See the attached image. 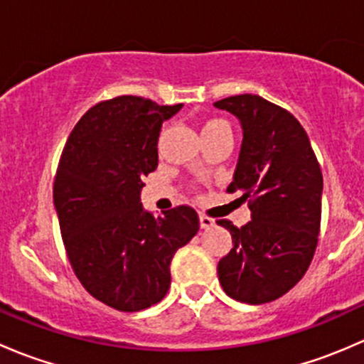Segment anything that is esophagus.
I'll list each match as a JSON object with an SVG mask.
<instances>
[{
  "mask_svg": "<svg viewBox=\"0 0 364 364\" xmlns=\"http://www.w3.org/2000/svg\"><path fill=\"white\" fill-rule=\"evenodd\" d=\"M199 222H200V227H203V229H209V227L215 225V220L208 215H199Z\"/></svg>",
  "mask_w": 364,
  "mask_h": 364,
  "instance_id": "obj_1",
  "label": "esophagus"
}]
</instances>
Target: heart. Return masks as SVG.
Here are the masks:
<instances>
[{"label":"heart","instance_id":"b5f03b06","mask_svg":"<svg viewBox=\"0 0 364 364\" xmlns=\"http://www.w3.org/2000/svg\"><path fill=\"white\" fill-rule=\"evenodd\" d=\"M222 124H227L225 121H222V119H211V121H208V123L204 124L203 127V130L204 128H215V127H222Z\"/></svg>","mask_w":364,"mask_h":364}]
</instances>
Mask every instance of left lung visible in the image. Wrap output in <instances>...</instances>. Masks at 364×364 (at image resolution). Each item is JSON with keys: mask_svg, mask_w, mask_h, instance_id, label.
<instances>
[{"mask_svg": "<svg viewBox=\"0 0 364 364\" xmlns=\"http://www.w3.org/2000/svg\"><path fill=\"white\" fill-rule=\"evenodd\" d=\"M241 121L243 144L227 192H241L252 220L236 227L232 250L218 262V280L232 299L262 304L304 277L321 232L322 172L299 121L259 95L215 102Z\"/></svg>", "mask_w": 364, "mask_h": 364, "instance_id": "obj_1", "label": "left lung"}]
</instances>
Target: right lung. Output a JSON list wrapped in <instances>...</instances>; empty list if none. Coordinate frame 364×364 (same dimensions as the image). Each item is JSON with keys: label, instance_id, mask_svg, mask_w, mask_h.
Segmentation results:
<instances>
[{"label": "right lung", "instance_id": "add662e5", "mask_svg": "<svg viewBox=\"0 0 364 364\" xmlns=\"http://www.w3.org/2000/svg\"><path fill=\"white\" fill-rule=\"evenodd\" d=\"M179 109L132 95L98 102L73 127L58 164L54 205L70 266L114 310L160 303L172 257L199 230L190 205L153 216L139 197L142 178L159 167L161 123Z\"/></svg>", "mask_w": 364, "mask_h": 364}]
</instances>
